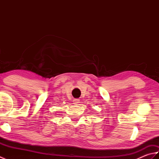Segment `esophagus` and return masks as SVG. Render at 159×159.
<instances>
[{"instance_id": "1", "label": "esophagus", "mask_w": 159, "mask_h": 159, "mask_svg": "<svg viewBox=\"0 0 159 159\" xmlns=\"http://www.w3.org/2000/svg\"><path fill=\"white\" fill-rule=\"evenodd\" d=\"M79 102H80V100H78V99H74V100H73L74 104H79Z\"/></svg>"}]
</instances>
